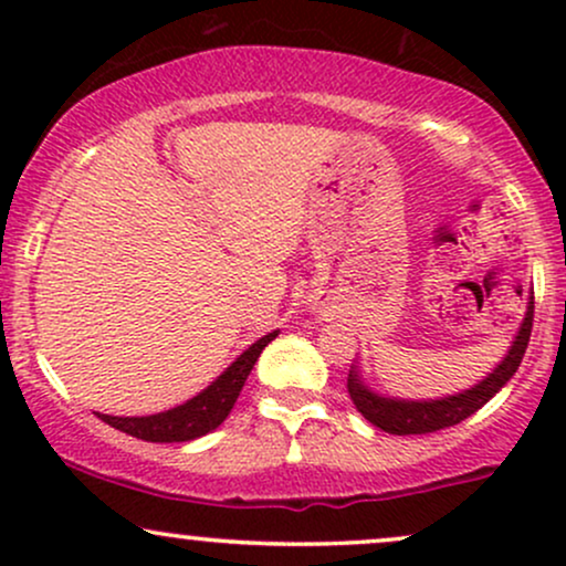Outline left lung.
I'll use <instances>...</instances> for the list:
<instances>
[{
	"instance_id": "obj_1",
	"label": "left lung",
	"mask_w": 566,
	"mask_h": 566,
	"mask_svg": "<svg viewBox=\"0 0 566 566\" xmlns=\"http://www.w3.org/2000/svg\"><path fill=\"white\" fill-rule=\"evenodd\" d=\"M532 314H535V297H530L527 314H524L522 327H518L516 337H513L509 354L503 356V361L486 375L484 380H479L476 386L465 388V391L441 396V399H396V396H380L373 388L365 386L361 380L359 367H350L348 373V394L356 409L369 420L373 426H378L380 431L396 433V437H409V433H433L441 428L458 426L460 420L471 418L476 409H482L486 401L495 396L500 388L513 378L518 365L524 359V350H527L530 333H532Z\"/></svg>"
}]
</instances>
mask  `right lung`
Listing matches in <instances>:
<instances>
[{"instance_id": "add662e5", "label": "right lung", "mask_w": 566, "mask_h": 566, "mask_svg": "<svg viewBox=\"0 0 566 566\" xmlns=\"http://www.w3.org/2000/svg\"><path fill=\"white\" fill-rule=\"evenodd\" d=\"M276 335L279 329L252 343L244 354L237 356V361H231V367H226L223 375H218L205 391L193 396V399H188L186 405L165 409V412L157 415H146V418H116V415L101 412H97V418H101L103 423L116 428V431L129 433V437L143 441H191L205 437V433L216 431V428L229 418L247 375L252 373L258 356L263 354V348L269 346Z\"/></svg>"}]
</instances>
